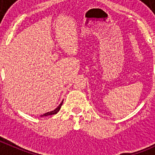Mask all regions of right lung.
I'll use <instances>...</instances> for the list:
<instances>
[{"label":"right lung","mask_w":155,"mask_h":155,"mask_svg":"<svg viewBox=\"0 0 155 155\" xmlns=\"http://www.w3.org/2000/svg\"><path fill=\"white\" fill-rule=\"evenodd\" d=\"M62 104H63V101H62V102H61V104L60 105L58 106V107L57 108H56L55 109H54V110H53V111H51V112H47V113H45V114H43V115H41V117H43V116H47V115H54V114L58 113V111L60 110L61 107V106H62Z\"/></svg>","instance_id":"obj_1"}]
</instances>
